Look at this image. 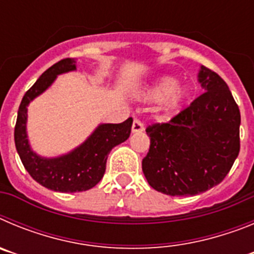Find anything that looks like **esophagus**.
Wrapping results in <instances>:
<instances>
[{
	"mask_svg": "<svg viewBox=\"0 0 254 254\" xmlns=\"http://www.w3.org/2000/svg\"><path fill=\"white\" fill-rule=\"evenodd\" d=\"M145 131L143 123L140 120H134L132 123V133H140V132Z\"/></svg>",
	"mask_w": 254,
	"mask_h": 254,
	"instance_id": "1",
	"label": "esophagus"
}]
</instances>
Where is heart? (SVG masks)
Returning a JSON list of instances; mask_svg holds the SVG:
<instances>
[{
  "instance_id": "heart-1",
  "label": "heart",
  "mask_w": 254,
  "mask_h": 254,
  "mask_svg": "<svg viewBox=\"0 0 254 254\" xmlns=\"http://www.w3.org/2000/svg\"><path fill=\"white\" fill-rule=\"evenodd\" d=\"M142 98L147 102H160L159 112L164 120H169L181 109L187 93L183 87L178 86L176 77L161 76L143 90Z\"/></svg>"
}]
</instances>
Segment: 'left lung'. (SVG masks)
I'll return each mask as SVG.
<instances>
[{"label": "left lung", "instance_id": "left-lung-1", "mask_svg": "<svg viewBox=\"0 0 254 254\" xmlns=\"http://www.w3.org/2000/svg\"><path fill=\"white\" fill-rule=\"evenodd\" d=\"M198 82L206 93L168 123L146 128L150 149L142 172L164 194L206 192L225 178L239 154L241 112L228 85L205 66Z\"/></svg>", "mask_w": 254, "mask_h": 254}]
</instances>
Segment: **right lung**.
<instances>
[{"instance_id":"1","label":"right lung","mask_w":254,"mask_h":254,"mask_svg":"<svg viewBox=\"0 0 254 254\" xmlns=\"http://www.w3.org/2000/svg\"><path fill=\"white\" fill-rule=\"evenodd\" d=\"M76 71L75 58H64L42 73L25 93L17 112L15 126V146L21 163L31 178L56 192H81L93 188L105 173L108 154L114 146L129 137L132 118L122 123H102L84 142L67 154L44 158L31 150L26 122L28 105L51 86L58 75Z\"/></svg>"}]
</instances>
